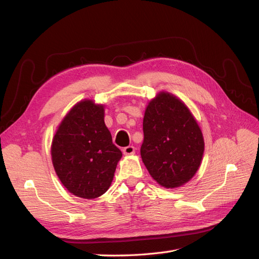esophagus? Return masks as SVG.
<instances>
[{"label": "esophagus", "instance_id": "1", "mask_svg": "<svg viewBox=\"0 0 259 259\" xmlns=\"http://www.w3.org/2000/svg\"><path fill=\"white\" fill-rule=\"evenodd\" d=\"M123 153H124L125 155H132V154H134V153H135V147H134V146H127V147L123 148Z\"/></svg>", "mask_w": 259, "mask_h": 259}]
</instances>
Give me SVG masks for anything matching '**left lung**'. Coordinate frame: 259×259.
Here are the masks:
<instances>
[{"label":"left lung","instance_id":"left-lung-1","mask_svg":"<svg viewBox=\"0 0 259 259\" xmlns=\"http://www.w3.org/2000/svg\"><path fill=\"white\" fill-rule=\"evenodd\" d=\"M140 155L149 174L167 189L182 187L197 173L204 153V138L185 103L168 92L149 101Z\"/></svg>","mask_w":259,"mask_h":259}]
</instances>
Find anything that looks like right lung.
Instances as JSON below:
<instances>
[{"mask_svg": "<svg viewBox=\"0 0 259 259\" xmlns=\"http://www.w3.org/2000/svg\"><path fill=\"white\" fill-rule=\"evenodd\" d=\"M52 162L67 190L95 199L110 187L122 152L105 124V106L84 99L65 115L53 137Z\"/></svg>", "mask_w": 259, "mask_h": 259, "instance_id": "add662e5", "label": "right lung"}]
</instances>
